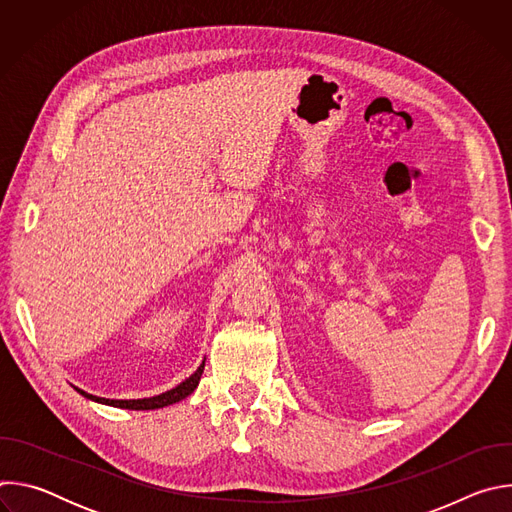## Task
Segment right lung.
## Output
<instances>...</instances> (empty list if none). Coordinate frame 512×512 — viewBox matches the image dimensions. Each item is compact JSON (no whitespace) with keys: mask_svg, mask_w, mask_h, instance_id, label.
<instances>
[{"mask_svg":"<svg viewBox=\"0 0 512 512\" xmlns=\"http://www.w3.org/2000/svg\"><path fill=\"white\" fill-rule=\"evenodd\" d=\"M204 373V360L200 367L194 371V375H190L186 381H182L178 387L162 393V395H156V397H148V399H105V397H97V395H91V393H85L83 389L75 387L83 397L91 399V401H97V403H103V405H111V407H119V409H133V411H148V409H162V407H168V405H174L182 399H186L190 393H194V389L198 387V381Z\"/></svg>","mask_w":512,"mask_h":512,"instance_id":"add662e5","label":"right lung"}]
</instances>
